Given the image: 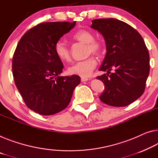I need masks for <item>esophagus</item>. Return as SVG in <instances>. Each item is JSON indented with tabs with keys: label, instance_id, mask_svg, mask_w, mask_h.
<instances>
[{
	"label": "esophagus",
	"instance_id": "obj_1",
	"mask_svg": "<svg viewBox=\"0 0 158 158\" xmlns=\"http://www.w3.org/2000/svg\"><path fill=\"white\" fill-rule=\"evenodd\" d=\"M88 80H89V78L88 77H81V81L82 82H85V81H87Z\"/></svg>",
	"mask_w": 158,
	"mask_h": 158
}]
</instances>
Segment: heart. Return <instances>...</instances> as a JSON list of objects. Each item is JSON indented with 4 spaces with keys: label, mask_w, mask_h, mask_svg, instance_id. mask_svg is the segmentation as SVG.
<instances>
[{
    "label": "heart",
    "mask_w": 158,
    "mask_h": 158,
    "mask_svg": "<svg viewBox=\"0 0 158 158\" xmlns=\"http://www.w3.org/2000/svg\"><path fill=\"white\" fill-rule=\"evenodd\" d=\"M74 40L78 41L86 44V54H94L99 56L103 52V45L99 41L94 40V35L87 30H79L72 35ZM54 52L56 56L62 61L69 60L71 54L67 45L61 40L57 41L54 44ZM98 64L94 57H89L85 60L76 62L69 68L68 71L71 75L87 77L90 76Z\"/></svg>",
    "instance_id": "1"
}]
</instances>
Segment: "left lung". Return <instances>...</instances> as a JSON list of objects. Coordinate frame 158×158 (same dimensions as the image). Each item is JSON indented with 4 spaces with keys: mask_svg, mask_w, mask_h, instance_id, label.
Returning <instances> with one entry per match:
<instances>
[{
    "mask_svg": "<svg viewBox=\"0 0 158 158\" xmlns=\"http://www.w3.org/2000/svg\"><path fill=\"white\" fill-rule=\"evenodd\" d=\"M92 23L91 27L102 35L106 48L99 69L106 74L97 77L105 87L99 99L110 106L128 105L144 93L149 75L150 56L143 39L131 26L116 19Z\"/></svg>",
    "mask_w": 158,
    "mask_h": 158,
    "instance_id": "8db88e82",
    "label": "left lung"
}]
</instances>
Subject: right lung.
<instances>
[{"mask_svg": "<svg viewBox=\"0 0 158 158\" xmlns=\"http://www.w3.org/2000/svg\"><path fill=\"white\" fill-rule=\"evenodd\" d=\"M76 22L43 23L20 39L13 58V75L26 105L42 115H52L66 107L81 82L77 75L59 76L64 69L54 52L55 43Z\"/></svg>", "mask_w": 158, "mask_h": 158, "instance_id": "right-lung-1", "label": "right lung"}]
</instances>
